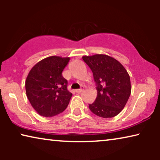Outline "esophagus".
Wrapping results in <instances>:
<instances>
[{
	"label": "esophagus",
	"instance_id": "1",
	"mask_svg": "<svg viewBox=\"0 0 160 160\" xmlns=\"http://www.w3.org/2000/svg\"><path fill=\"white\" fill-rule=\"evenodd\" d=\"M84 86H82V87H81V88H80V89H76V92H77V93H80V92H82L83 90H84Z\"/></svg>",
	"mask_w": 160,
	"mask_h": 160
}]
</instances>
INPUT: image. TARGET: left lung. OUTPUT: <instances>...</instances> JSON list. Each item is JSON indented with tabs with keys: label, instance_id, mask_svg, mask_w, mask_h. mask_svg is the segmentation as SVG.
<instances>
[{
	"label": "left lung",
	"instance_id": "1",
	"mask_svg": "<svg viewBox=\"0 0 160 160\" xmlns=\"http://www.w3.org/2000/svg\"><path fill=\"white\" fill-rule=\"evenodd\" d=\"M92 71L98 95L89 108L95 115L111 118L121 112L131 93L130 76L123 65L106 54L84 56Z\"/></svg>",
	"mask_w": 160,
	"mask_h": 160
}]
</instances>
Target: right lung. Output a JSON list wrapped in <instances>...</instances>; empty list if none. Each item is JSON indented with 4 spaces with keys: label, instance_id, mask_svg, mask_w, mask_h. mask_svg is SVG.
I'll return each instance as SVG.
<instances>
[{
    "label": "right lung",
    "instance_id": "add662e5",
    "mask_svg": "<svg viewBox=\"0 0 160 160\" xmlns=\"http://www.w3.org/2000/svg\"><path fill=\"white\" fill-rule=\"evenodd\" d=\"M69 58L52 56L34 65L25 81L26 95L39 115L52 117L65 110L72 93L62 72Z\"/></svg>",
    "mask_w": 160,
    "mask_h": 160
}]
</instances>
